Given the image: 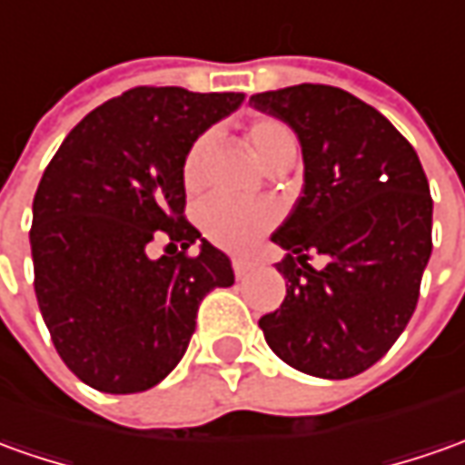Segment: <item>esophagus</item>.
<instances>
[{
    "instance_id": "1",
    "label": "esophagus",
    "mask_w": 465,
    "mask_h": 465,
    "mask_svg": "<svg viewBox=\"0 0 465 465\" xmlns=\"http://www.w3.org/2000/svg\"><path fill=\"white\" fill-rule=\"evenodd\" d=\"M232 267H233V274H236L239 280H242V277H246V274L252 272V262H249V259H244V257L233 259Z\"/></svg>"
}]
</instances>
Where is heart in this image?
Masks as SVG:
<instances>
[{"mask_svg": "<svg viewBox=\"0 0 465 465\" xmlns=\"http://www.w3.org/2000/svg\"><path fill=\"white\" fill-rule=\"evenodd\" d=\"M246 140L262 167L295 150V134L290 132V126L272 116L254 119L246 126ZM208 147H211V134H201L193 140L183 157V183L188 191H195L201 185ZM198 219H201L203 233L213 244L223 246L229 252H244L272 226L274 208L267 203H239V201L213 195L203 201Z\"/></svg>", "mask_w": 465, "mask_h": 465, "instance_id": "heart-1", "label": "heart"}]
</instances>
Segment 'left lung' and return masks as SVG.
I'll return each instance as SVG.
<instances>
[{
  "label": "left lung",
  "mask_w": 465,
  "mask_h": 465,
  "mask_svg": "<svg viewBox=\"0 0 465 465\" xmlns=\"http://www.w3.org/2000/svg\"><path fill=\"white\" fill-rule=\"evenodd\" d=\"M249 104L282 119L302 147L305 185L272 233L287 295L259 318L285 364L321 379L374 366L410 323L432 252V198L412 144L353 94L300 84ZM329 257L323 271L307 252Z\"/></svg>",
  "instance_id": "8db88e82"
}]
</instances>
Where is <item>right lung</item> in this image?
<instances>
[{"instance_id":"right-lung-1","label":"right lung","mask_w":465,"mask_h":465,"mask_svg":"<svg viewBox=\"0 0 465 465\" xmlns=\"http://www.w3.org/2000/svg\"><path fill=\"white\" fill-rule=\"evenodd\" d=\"M242 101L129 88L86 114L45 167L30 229L35 295L55 351L88 387L160 384L191 343L201 300L233 285L229 257L183 216V157ZM157 238L173 252L153 260Z\"/></svg>"}]
</instances>
